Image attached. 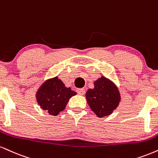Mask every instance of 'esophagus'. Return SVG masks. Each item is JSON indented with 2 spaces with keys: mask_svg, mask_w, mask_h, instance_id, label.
<instances>
[{
  "mask_svg": "<svg viewBox=\"0 0 158 158\" xmlns=\"http://www.w3.org/2000/svg\"><path fill=\"white\" fill-rule=\"evenodd\" d=\"M77 93L79 94V95H85V90L84 88H79V89H77Z\"/></svg>",
  "mask_w": 158,
  "mask_h": 158,
  "instance_id": "1",
  "label": "esophagus"
}]
</instances>
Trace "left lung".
<instances>
[{"mask_svg": "<svg viewBox=\"0 0 158 158\" xmlns=\"http://www.w3.org/2000/svg\"><path fill=\"white\" fill-rule=\"evenodd\" d=\"M86 98L91 110L98 117L107 116L116 109L121 100L117 87L104 77L94 82V88L89 89Z\"/></svg>", "mask_w": 158, "mask_h": 158, "instance_id": "1", "label": "left lung"}]
</instances>
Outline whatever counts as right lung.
Here are the masks:
<instances>
[{
    "mask_svg": "<svg viewBox=\"0 0 158 158\" xmlns=\"http://www.w3.org/2000/svg\"><path fill=\"white\" fill-rule=\"evenodd\" d=\"M77 93L71 90L70 87L64 86L58 77L45 81L38 90L36 98L41 108L47 110L49 115H57L62 111L68 101Z\"/></svg>",
    "mask_w": 158,
    "mask_h": 158,
    "instance_id": "right-lung-1",
    "label": "right lung"
}]
</instances>
